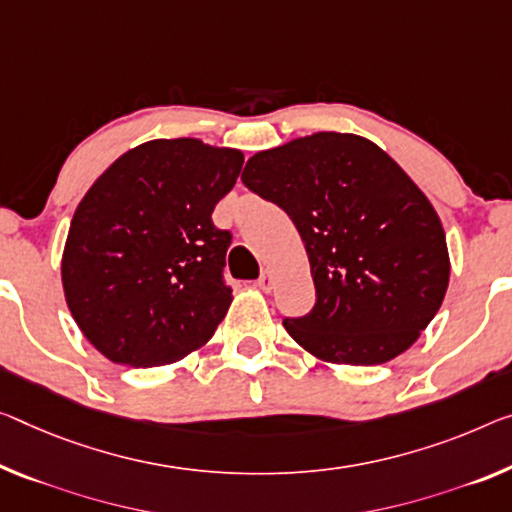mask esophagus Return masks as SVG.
Listing matches in <instances>:
<instances>
[{
    "instance_id": "1",
    "label": "esophagus",
    "mask_w": 512,
    "mask_h": 512,
    "mask_svg": "<svg viewBox=\"0 0 512 512\" xmlns=\"http://www.w3.org/2000/svg\"><path fill=\"white\" fill-rule=\"evenodd\" d=\"M272 286H274V279H272V274L265 270V272L261 274V277H258V281H256V288H261L263 293H270Z\"/></svg>"
}]
</instances>
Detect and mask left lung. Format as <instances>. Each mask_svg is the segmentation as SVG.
I'll return each instance as SVG.
<instances>
[{"mask_svg":"<svg viewBox=\"0 0 512 512\" xmlns=\"http://www.w3.org/2000/svg\"><path fill=\"white\" fill-rule=\"evenodd\" d=\"M242 183L300 231L316 304L283 327L311 355L384 364L435 318L451 274L442 222L373 141L341 132L293 139L249 157Z\"/></svg>","mask_w":512,"mask_h":512,"instance_id":"1","label":"left lung"}]
</instances>
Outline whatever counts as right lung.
I'll use <instances>...</instances> for the list:
<instances>
[{"mask_svg":"<svg viewBox=\"0 0 512 512\" xmlns=\"http://www.w3.org/2000/svg\"><path fill=\"white\" fill-rule=\"evenodd\" d=\"M242 162L235 148L153 139L121 155L77 206L61 281L93 348L123 366L183 359L231 306V231L212 224Z\"/></svg>","mask_w":512,"mask_h":512,"instance_id":"add662e5","label":"right lung"}]
</instances>
